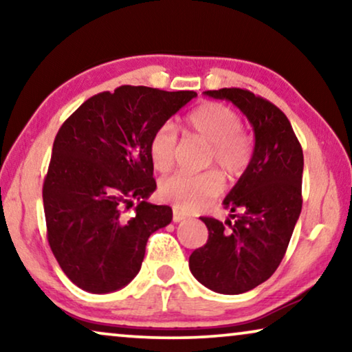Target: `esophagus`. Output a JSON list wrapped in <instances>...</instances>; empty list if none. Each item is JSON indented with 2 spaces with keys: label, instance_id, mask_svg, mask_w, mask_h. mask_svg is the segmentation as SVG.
Returning <instances> with one entry per match:
<instances>
[{
  "label": "esophagus",
  "instance_id": "34e87169",
  "mask_svg": "<svg viewBox=\"0 0 352 352\" xmlns=\"http://www.w3.org/2000/svg\"><path fill=\"white\" fill-rule=\"evenodd\" d=\"M186 219V214L181 213L179 210H173V223H181V221Z\"/></svg>",
  "mask_w": 352,
  "mask_h": 352
}]
</instances>
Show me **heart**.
<instances>
[{"mask_svg":"<svg viewBox=\"0 0 352 352\" xmlns=\"http://www.w3.org/2000/svg\"><path fill=\"white\" fill-rule=\"evenodd\" d=\"M187 123L197 136L210 144V165H218L230 179L247 170L253 155L252 139L242 129V118L234 109L224 104L208 102L197 107ZM177 136L173 124L165 123L152 133L148 141V158L157 171L166 173L175 165ZM224 182L218 171L200 175L176 173L160 182L158 194L177 210L192 213L223 192Z\"/></svg>","mask_w":352,"mask_h":352,"instance_id":"obj_1","label":"heart"}]
</instances>
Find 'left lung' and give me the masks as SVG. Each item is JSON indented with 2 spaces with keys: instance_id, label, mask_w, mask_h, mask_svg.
<instances>
[{
  "instance_id": "left-lung-1",
  "label": "left lung",
  "mask_w": 352,
  "mask_h": 352,
  "mask_svg": "<svg viewBox=\"0 0 352 352\" xmlns=\"http://www.w3.org/2000/svg\"><path fill=\"white\" fill-rule=\"evenodd\" d=\"M205 94L240 109L253 126L254 148L223 201L229 218H201L208 240L190 254L189 267L210 290L239 295L266 282L283 259L301 213L305 158L290 122L272 102L240 88Z\"/></svg>"
}]
</instances>
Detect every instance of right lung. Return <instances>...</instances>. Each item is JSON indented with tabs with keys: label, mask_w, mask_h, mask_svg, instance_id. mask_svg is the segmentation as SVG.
<instances>
[{
	"label": "right lung",
	"mask_w": 352,
	"mask_h": 352,
	"mask_svg": "<svg viewBox=\"0 0 352 352\" xmlns=\"http://www.w3.org/2000/svg\"><path fill=\"white\" fill-rule=\"evenodd\" d=\"M194 98V91L120 86L89 98L60 126L43 205L52 253L81 290L110 293L128 285L148 237L171 223L170 206L147 201L157 189L148 141Z\"/></svg>",
	"instance_id": "add662e5"
}]
</instances>
